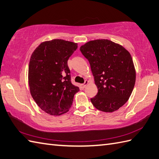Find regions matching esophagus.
I'll list each match as a JSON object with an SVG mask.
<instances>
[{
	"instance_id": "obj_1",
	"label": "esophagus",
	"mask_w": 159,
	"mask_h": 159,
	"mask_svg": "<svg viewBox=\"0 0 159 159\" xmlns=\"http://www.w3.org/2000/svg\"><path fill=\"white\" fill-rule=\"evenodd\" d=\"M88 84H89V81H88V80H85V82H84V83L82 84V87L84 88H84H86V86H87Z\"/></svg>"
}]
</instances>
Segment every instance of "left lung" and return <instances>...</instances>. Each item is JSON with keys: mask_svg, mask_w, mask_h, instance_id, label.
Returning a JSON list of instances; mask_svg holds the SVG:
<instances>
[{"mask_svg": "<svg viewBox=\"0 0 159 159\" xmlns=\"http://www.w3.org/2000/svg\"><path fill=\"white\" fill-rule=\"evenodd\" d=\"M89 61L98 93L91 102L97 109L113 112L124 105L132 93L136 73L130 53L107 39L90 41L80 47Z\"/></svg>", "mask_w": 159, "mask_h": 159, "instance_id": "8db88e82", "label": "left lung"}]
</instances>
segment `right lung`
I'll list each match as a JSON object with an SVG mask.
<instances>
[{
	"instance_id": "right-lung-1",
	"label": "right lung",
	"mask_w": 159,
	"mask_h": 159,
	"mask_svg": "<svg viewBox=\"0 0 159 159\" xmlns=\"http://www.w3.org/2000/svg\"><path fill=\"white\" fill-rule=\"evenodd\" d=\"M77 44L62 39L41 43L31 55L29 66L30 94L38 106L48 114L67 112L74 95L80 90L70 81L67 65Z\"/></svg>"
}]
</instances>
